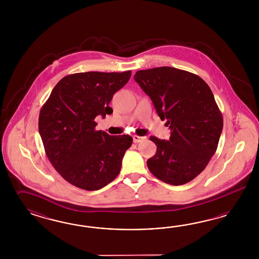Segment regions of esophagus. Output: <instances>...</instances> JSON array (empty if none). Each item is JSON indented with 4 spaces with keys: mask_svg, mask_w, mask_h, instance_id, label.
Returning a JSON list of instances; mask_svg holds the SVG:
<instances>
[{
    "mask_svg": "<svg viewBox=\"0 0 259 259\" xmlns=\"http://www.w3.org/2000/svg\"><path fill=\"white\" fill-rule=\"evenodd\" d=\"M144 140H145V137H141V136H137V135L133 136V141L135 143H139Z\"/></svg>",
    "mask_w": 259,
    "mask_h": 259,
    "instance_id": "1",
    "label": "esophagus"
}]
</instances>
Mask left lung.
Instances as JSON below:
<instances>
[{
    "instance_id": "1",
    "label": "left lung",
    "mask_w": 259,
    "mask_h": 259,
    "mask_svg": "<svg viewBox=\"0 0 259 259\" xmlns=\"http://www.w3.org/2000/svg\"><path fill=\"white\" fill-rule=\"evenodd\" d=\"M134 78L171 129L169 141L150 137L157 145L147 160L150 172L170 185L194 180L214 155L223 128L210 87L197 75L169 66L138 71Z\"/></svg>"
}]
</instances>
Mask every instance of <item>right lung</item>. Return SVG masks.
I'll use <instances>...</instances> for the list:
<instances>
[{
	"label": "right lung",
	"instance_id": "obj_1",
	"mask_svg": "<svg viewBox=\"0 0 259 259\" xmlns=\"http://www.w3.org/2000/svg\"><path fill=\"white\" fill-rule=\"evenodd\" d=\"M131 71L84 72L65 76L53 88L39 117V132L51 164L72 185L95 191L114 181L121 168L129 135L96 131L95 118L113 113L114 94Z\"/></svg>",
	"mask_w": 259,
	"mask_h": 259
}]
</instances>
